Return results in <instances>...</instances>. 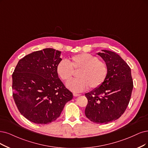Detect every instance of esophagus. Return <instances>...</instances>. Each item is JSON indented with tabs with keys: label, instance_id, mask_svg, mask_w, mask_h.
<instances>
[{
	"label": "esophagus",
	"instance_id": "esophagus-1",
	"mask_svg": "<svg viewBox=\"0 0 148 148\" xmlns=\"http://www.w3.org/2000/svg\"><path fill=\"white\" fill-rule=\"evenodd\" d=\"M80 95V94H77V93H75V92H74L73 93V96H75V97H77V96H79Z\"/></svg>",
	"mask_w": 148,
	"mask_h": 148
}]
</instances>
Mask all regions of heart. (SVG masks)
<instances>
[{"label": "heart", "instance_id": "heart-1", "mask_svg": "<svg viewBox=\"0 0 148 148\" xmlns=\"http://www.w3.org/2000/svg\"><path fill=\"white\" fill-rule=\"evenodd\" d=\"M74 71H79L74 79L66 83L68 88L74 92H82L100 86L106 79L108 67L105 62L90 53H83L71 57L68 62L62 60L57 65L58 75L64 81L69 80Z\"/></svg>", "mask_w": 148, "mask_h": 148}]
</instances>
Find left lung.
<instances>
[{
    "instance_id": "obj_1",
    "label": "left lung",
    "mask_w": 148,
    "mask_h": 148,
    "mask_svg": "<svg viewBox=\"0 0 148 148\" xmlns=\"http://www.w3.org/2000/svg\"><path fill=\"white\" fill-rule=\"evenodd\" d=\"M97 54L108 67L103 84L85 95L88 99L86 116L97 124H107L118 119L129 104L133 90V81L129 65L119 55L102 50Z\"/></svg>"
}]
</instances>
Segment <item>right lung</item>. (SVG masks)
I'll return each mask as SVG.
<instances>
[{"instance_id": "right-lung-1", "label": "right lung", "mask_w": 148, "mask_h": 148, "mask_svg": "<svg viewBox=\"0 0 148 148\" xmlns=\"http://www.w3.org/2000/svg\"><path fill=\"white\" fill-rule=\"evenodd\" d=\"M61 52L44 49L18 62L12 75L13 96L21 114L31 122L54 121L73 95L58 77L57 65Z\"/></svg>"}]
</instances>
